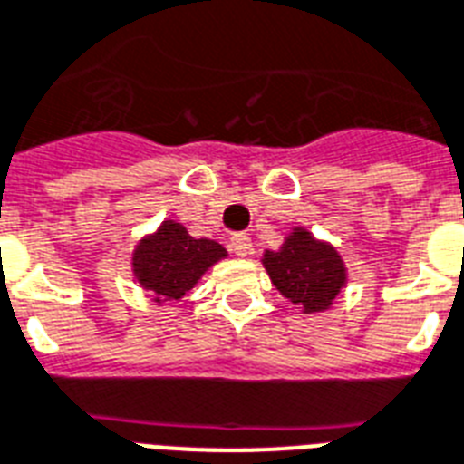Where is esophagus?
Masks as SVG:
<instances>
[{
  "label": "esophagus",
  "instance_id": "obj_1",
  "mask_svg": "<svg viewBox=\"0 0 464 464\" xmlns=\"http://www.w3.org/2000/svg\"><path fill=\"white\" fill-rule=\"evenodd\" d=\"M231 250L238 255V257H247L252 252V240L247 233H236L231 238Z\"/></svg>",
  "mask_w": 464,
  "mask_h": 464
}]
</instances>
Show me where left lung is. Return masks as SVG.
Returning <instances> with one entry per match:
<instances>
[{"instance_id": "1", "label": "left lung", "mask_w": 464, "mask_h": 464, "mask_svg": "<svg viewBox=\"0 0 464 464\" xmlns=\"http://www.w3.org/2000/svg\"><path fill=\"white\" fill-rule=\"evenodd\" d=\"M262 265L276 291L304 314L329 310L348 278L336 247L304 228H293L276 252L266 250Z\"/></svg>"}]
</instances>
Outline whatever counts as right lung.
I'll return each instance as SVG.
<instances>
[{"instance_id":"right-lung-1","label":"right lung","mask_w":464,"mask_h":464,"mask_svg":"<svg viewBox=\"0 0 464 464\" xmlns=\"http://www.w3.org/2000/svg\"><path fill=\"white\" fill-rule=\"evenodd\" d=\"M226 257L217 240L193 238L176 221H164L160 231L147 236L133 252V274L145 291L160 300H179L202 274Z\"/></svg>"}]
</instances>
